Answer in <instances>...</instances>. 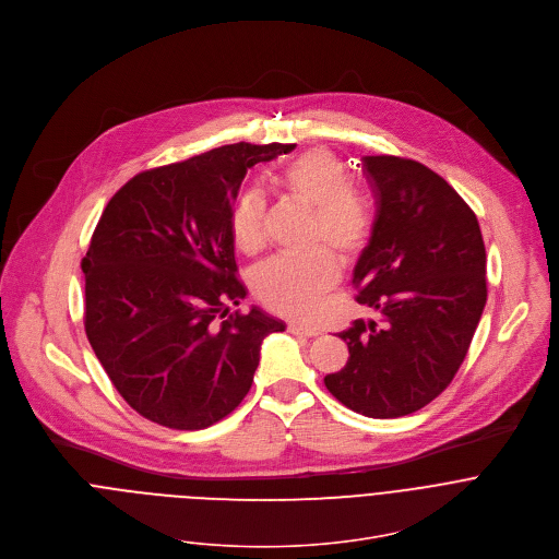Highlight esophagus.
Listing matches in <instances>:
<instances>
[{"label": "esophagus", "instance_id": "obj_1", "mask_svg": "<svg viewBox=\"0 0 559 559\" xmlns=\"http://www.w3.org/2000/svg\"><path fill=\"white\" fill-rule=\"evenodd\" d=\"M289 333L294 335H302V337H318L320 335V329L316 326H307V324H300V322H289Z\"/></svg>", "mask_w": 559, "mask_h": 559}]
</instances>
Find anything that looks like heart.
I'll list each match as a JSON object with an SVG mask.
<instances>
[{
    "mask_svg": "<svg viewBox=\"0 0 559 559\" xmlns=\"http://www.w3.org/2000/svg\"><path fill=\"white\" fill-rule=\"evenodd\" d=\"M285 200L311 211V222L298 257H278L254 272V294L274 313L309 318L322 298L337 285L340 267L348 265L368 248L374 215L368 200L355 189L348 165L326 147H313L289 160L278 178ZM265 198L248 189L230 211V235L246 254L265 246ZM334 255L331 258L330 254Z\"/></svg>",
    "mask_w": 559,
    "mask_h": 559,
    "instance_id": "1",
    "label": "heart"
}]
</instances>
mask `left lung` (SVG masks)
I'll use <instances>...</instances> for the list:
<instances>
[{
  "label": "left lung",
  "mask_w": 559,
  "mask_h": 559,
  "mask_svg": "<svg viewBox=\"0 0 559 559\" xmlns=\"http://www.w3.org/2000/svg\"><path fill=\"white\" fill-rule=\"evenodd\" d=\"M374 230L353 285L379 320L337 333L346 366L326 390L368 418H401L438 399L466 359L488 300L486 246L475 211L427 165L366 156Z\"/></svg>",
  "instance_id": "obj_1"
}]
</instances>
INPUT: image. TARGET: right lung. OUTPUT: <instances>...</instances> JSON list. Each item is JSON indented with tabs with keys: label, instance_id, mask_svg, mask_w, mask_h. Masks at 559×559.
<instances>
[{
	"label": "right lung",
	"instance_id": "1",
	"mask_svg": "<svg viewBox=\"0 0 559 559\" xmlns=\"http://www.w3.org/2000/svg\"><path fill=\"white\" fill-rule=\"evenodd\" d=\"M292 143H233L145 169L106 204L82 259L84 331L121 399L178 431L206 429L250 392L265 335L285 331L246 298L230 211L257 163Z\"/></svg>",
	"mask_w": 559,
	"mask_h": 559
}]
</instances>
